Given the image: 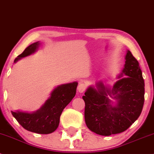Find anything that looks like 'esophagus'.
Instances as JSON below:
<instances>
[{"mask_svg":"<svg viewBox=\"0 0 154 154\" xmlns=\"http://www.w3.org/2000/svg\"><path fill=\"white\" fill-rule=\"evenodd\" d=\"M85 88H86L85 85L83 84V83H80V84H79L78 87H77V90H78L79 93H83L85 92Z\"/></svg>","mask_w":154,"mask_h":154,"instance_id":"esophagus-1","label":"esophagus"}]
</instances>
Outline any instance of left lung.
I'll use <instances>...</instances> for the list:
<instances>
[{
	"mask_svg": "<svg viewBox=\"0 0 154 154\" xmlns=\"http://www.w3.org/2000/svg\"><path fill=\"white\" fill-rule=\"evenodd\" d=\"M118 80L112 86L102 81L90 85L82 96L85 120L92 132L108 136L127 130L140 116L145 85L139 64L129 50Z\"/></svg>",
	"mask_w": 154,
	"mask_h": 154,
	"instance_id": "left-lung-1",
	"label": "left lung"
}]
</instances>
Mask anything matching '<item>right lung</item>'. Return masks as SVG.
<instances>
[{"label":"right lung","instance_id":"right-lung-1","mask_svg":"<svg viewBox=\"0 0 154 154\" xmlns=\"http://www.w3.org/2000/svg\"><path fill=\"white\" fill-rule=\"evenodd\" d=\"M40 45L39 42L31 44L15 59L14 63L34 54L38 51ZM77 85V82H73L58 85L51 91L49 97L39 109L31 112L11 111L13 116L26 130L39 134L52 133L59 126L63 110L75 96Z\"/></svg>","mask_w":154,"mask_h":154}]
</instances>
